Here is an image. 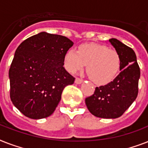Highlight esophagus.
I'll return each instance as SVG.
<instances>
[{
	"mask_svg": "<svg viewBox=\"0 0 148 148\" xmlns=\"http://www.w3.org/2000/svg\"><path fill=\"white\" fill-rule=\"evenodd\" d=\"M83 82V80L81 78H79V77H77L76 79H75V83L77 84H81Z\"/></svg>",
	"mask_w": 148,
	"mask_h": 148,
	"instance_id": "34e87169",
	"label": "esophagus"
}]
</instances>
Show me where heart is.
I'll return each mask as SVG.
<instances>
[{"mask_svg":"<svg viewBox=\"0 0 148 148\" xmlns=\"http://www.w3.org/2000/svg\"><path fill=\"white\" fill-rule=\"evenodd\" d=\"M86 64L90 78L97 84H106L117 76L121 59L115 50L97 44L82 45L77 51L71 49L65 54L64 66L72 74L83 69Z\"/></svg>","mask_w":148,"mask_h":148,"instance_id":"obj_1","label":"heart"}]
</instances>
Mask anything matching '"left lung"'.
<instances>
[{
	"mask_svg": "<svg viewBox=\"0 0 148 148\" xmlns=\"http://www.w3.org/2000/svg\"><path fill=\"white\" fill-rule=\"evenodd\" d=\"M109 41L121 59V73L108 84L95 88L85 103L93 115L114 119L121 117L137 98L140 71L132 48L115 38Z\"/></svg>",
	"mask_w": 148,
	"mask_h": 148,
	"instance_id": "1",
	"label": "left lung"
}]
</instances>
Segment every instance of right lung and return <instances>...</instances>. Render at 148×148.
<instances>
[{"label":"right lung","mask_w":148,"mask_h":148,"mask_svg":"<svg viewBox=\"0 0 148 148\" xmlns=\"http://www.w3.org/2000/svg\"><path fill=\"white\" fill-rule=\"evenodd\" d=\"M74 43L64 36L47 32L30 37L15 51L9 70L10 97L26 117H49L74 77L64 67V56Z\"/></svg>","instance_id":"add662e5"}]
</instances>
